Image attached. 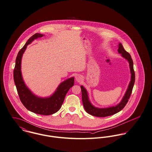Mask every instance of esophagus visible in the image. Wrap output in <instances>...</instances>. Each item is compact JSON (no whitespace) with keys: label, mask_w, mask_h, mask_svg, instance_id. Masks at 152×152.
Instances as JSON below:
<instances>
[{"label":"esophagus","mask_w":152,"mask_h":152,"mask_svg":"<svg viewBox=\"0 0 152 152\" xmlns=\"http://www.w3.org/2000/svg\"><path fill=\"white\" fill-rule=\"evenodd\" d=\"M82 80V76L80 75H77L76 77V80L77 82H80Z\"/></svg>","instance_id":"34e87169"}]
</instances>
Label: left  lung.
<instances>
[{
    "mask_svg": "<svg viewBox=\"0 0 152 152\" xmlns=\"http://www.w3.org/2000/svg\"><path fill=\"white\" fill-rule=\"evenodd\" d=\"M118 51L119 53L121 54L122 57L125 58L129 62L130 71L131 73V78L128 87V88L126 90V91L124 97L122 98V100L118 104H117L116 106H113V107L104 108H97V107H95L94 105H93L89 100L87 90L83 86H81L80 88L82 91V102H83L84 109L87 113H88L91 115L98 117H108V116L114 115L119 112L120 111H121L124 108V107L126 105V104L128 101V100L130 98L135 80V74L134 70L133 61H132V59L131 58L130 54L124 50L121 43H119L118 45Z\"/></svg>",
    "mask_w": 152,
    "mask_h": 152,
    "instance_id": "left-lung-1",
    "label": "left lung"
}]
</instances>
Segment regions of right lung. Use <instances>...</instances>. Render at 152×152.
Segmentation results:
<instances>
[{"label": "right lung", "instance_id": "add662e5", "mask_svg": "<svg viewBox=\"0 0 152 152\" xmlns=\"http://www.w3.org/2000/svg\"><path fill=\"white\" fill-rule=\"evenodd\" d=\"M44 35L36 33L31 36L17 54L16 64L13 72L14 81L20 101L29 111L40 115H49L53 114L61 108L69 90L74 85V77H70L62 82L55 93L49 97L41 98L36 96L28 88L24 83L21 72V62L23 54L27 46L35 39L41 38Z\"/></svg>", "mask_w": 152, "mask_h": 152}]
</instances>
